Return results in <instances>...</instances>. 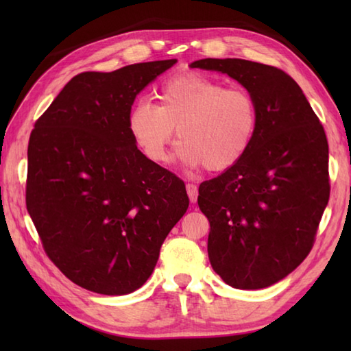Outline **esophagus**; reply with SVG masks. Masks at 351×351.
Instances as JSON below:
<instances>
[{
  "mask_svg": "<svg viewBox=\"0 0 351 351\" xmlns=\"http://www.w3.org/2000/svg\"><path fill=\"white\" fill-rule=\"evenodd\" d=\"M187 193H189V197H190L191 202L195 204L197 200V195H199L196 185L195 184H187Z\"/></svg>",
  "mask_w": 351,
  "mask_h": 351,
  "instance_id": "esophagus-1",
  "label": "esophagus"
}]
</instances>
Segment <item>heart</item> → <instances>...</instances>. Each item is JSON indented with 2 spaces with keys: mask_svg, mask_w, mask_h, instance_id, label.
I'll list each match as a JSON object with an SVG mask.
<instances>
[{
  "mask_svg": "<svg viewBox=\"0 0 351 351\" xmlns=\"http://www.w3.org/2000/svg\"><path fill=\"white\" fill-rule=\"evenodd\" d=\"M258 121V104L247 88L185 72L161 84L158 106L147 99L134 104L128 131L147 160L164 162L178 128L189 166L226 171L250 151Z\"/></svg>",
  "mask_w": 351,
  "mask_h": 351,
  "instance_id": "obj_1",
  "label": "heart"
}]
</instances>
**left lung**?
<instances>
[{
	"instance_id": "1",
	"label": "left lung",
	"mask_w": 351,
	"mask_h": 351,
	"mask_svg": "<svg viewBox=\"0 0 351 351\" xmlns=\"http://www.w3.org/2000/svg\"><path fill=\"white\" fill-rule=\"evenodd\" d=\"M255 96L258 130L235 167L199 187L208 221V256L238 289H259L299 267L315 243L329 202V145L300 86L274 66L241 58H202Z\"/></svg>"
}]
</instances>
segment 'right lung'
Returning a JSON list of instances; mask_svg holds the SVG:
<instances>
[{"mask_svg": "<svg viewBox=\"0 0 351 351\" xmlns=\"http://www.w3.org/2000/svg\"><path fill=\"white\" fill-rule=\"evenodd\" d=\"M175 63L78 73L29 136V217L54 265L93 293L123 295L143 285L189 208L184 181L147 160L128 131L136 96Z\"/></svg>", "mask_w": 351, "mask_h": 351, "instance_id": "right-lung-1", "label": "right lung"}]
</instances>
